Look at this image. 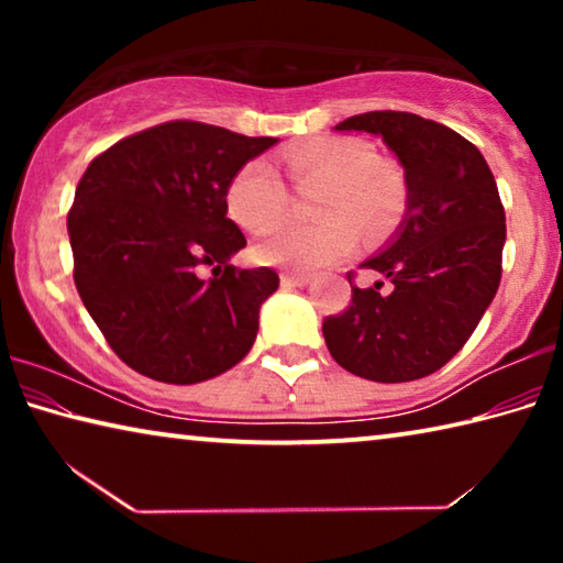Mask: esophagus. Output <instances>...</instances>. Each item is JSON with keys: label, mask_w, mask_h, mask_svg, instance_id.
<instances>
[{"label": "esophagus", "mask_w": 563, "mask_h": 563, "mask_svg": "<svg viewBox=\"0 0 563 563\" xmlns=\"http://www.w3.org/2000/svg\"><path fill=\"white\" fill-rule=\"evenodd\" d=\"M310 283V275H298V273H283L280 285L283 288H305Z\"/></svg>", "instance_id": "1"}]
</instances>
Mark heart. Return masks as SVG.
<instances>
[{
    "instance_id": "1",
    "label": "heart",
    "mask_w": 563,
    "mask_h": 563,
    "mask_svg": "<svg viewBox=\"0 0 563 563\" xmlns=\"http://www.w3.org/2000/svg\"><path fill=\"white\" fill-rule=\"evenodd\" d=\"M285 164L298 186H325L318 225H288L255 245V261L290 271H318L342 261L357 243L393 231L407 203L402 176L377 161L375 148L360 139L335 136L295 146ZM231 221L253 235L271 233L290 211L288 188L268 161L253 158L235 170L225 188Z\"/></svg>"
}]
</instances>
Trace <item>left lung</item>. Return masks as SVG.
<instances>
[{"instance_id":"left-lung-1","label":"left lung","mask_w":563,"mask_h":563,"mask_svg":"<svg viewBox=\"0 0 563 563\" xmlns=\"http://www.w3.org/2000/svg\"><path fill=\"white\" fill-rule=\"evenodd\" d=\"M335 131L375 133L405 168L407 211L362 268L393 290L352 285V302L322 322L330 355L373 383H409L446 365L479 325L501 280L507 241L497 180L479 148L407 111L357 113Z\"/></svg>"}]
</instances>
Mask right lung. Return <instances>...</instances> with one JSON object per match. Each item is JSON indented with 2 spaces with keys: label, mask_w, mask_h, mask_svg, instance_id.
I'll list each match as a JSON object with an SVG mask.
<instances>
[{
  "label": "right lung",
  "mask_w": 563,
  "mask_h": 563,
  "mask_svg": "<svg viewBox=\"0 0 563 563\" xmlns=\"http://www.w3.org/2000/svg\"><path fill=\"white\" fill-rule=\"evenodd\" d=\"M278 139L168 121L119 141L84 170L66 218L74 283L131 369L196 385L238 365L258 335L271 268L228 261L245 235L225 218L235 170ZM211 264L214 278H197Z\"/></svg>",
  "instance_id": "right-lung-1"
}]
</instances>
